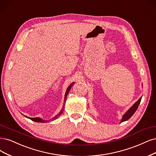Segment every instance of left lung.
<instances>
[{
	"instance_id": "1",
	"label": "left lung",
	"mask_w": 156,
	"mask_h": 156,
	"mask_svg": "<svg viewBox=\"0 0 156 156\" xmlns=\"http://www.w3.org/2000/svg\"><path fill=\"white\" fill-rule=\"evenodd\" d=\"M143 86V85H142ZM141 101V97L140 98H139L135 103H134L130 108L128 110V111L125 113V114L122 115V119L121 120V122H124V121H126L127 120H128L130 119V118L133 115L134 113L136 112V111L137 110L138 106L139 105V104H140V102Z\"/></svg>"
}]
</instances>
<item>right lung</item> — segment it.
<instances>
[{"label": "right lung", "mask_w": 156, "mask_h": 156, "mask_svg": "<svg viewBox=\"0 0 156 156\" xmlns=\"http://www.w3.org/2000/svg\"><path fill=\"white\" fill-rule=\"evenodd\" d=\"M73 84H74V83H72L71 84H69V87H68V88H67V90H66V91L65 95H64V104H63L62 108L61 109V110L60 111V112L58 113V114H57V115H55L54 117H53V118H52V119H51V120H52V121H53V120H55V119H57V118H58V117H59V116L62 114V113H63V111H64V105H65V103H66V98H67V95H68V93H69V90H70L71 88L72 87V86L73 85ZM24 116H25L26 117H27V118H28V119H31V121H35V122H48V121L42 119H41V117H27V116H26V115H24Z\"/></svg>", "instance_id": "obj_1"}]
</instances>
